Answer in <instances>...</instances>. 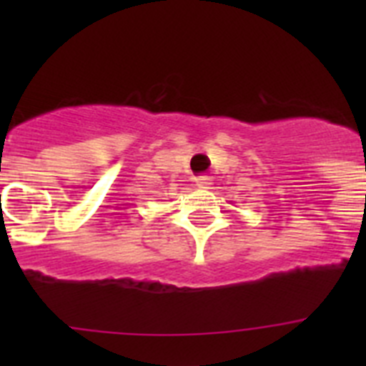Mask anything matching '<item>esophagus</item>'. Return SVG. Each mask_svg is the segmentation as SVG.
<instances>
[{"mask_svg":"<svg viewBox=\"0 0 366 366\" xmlns=\"http://www.w3.org/2000/svg\"><path fill=\"white\" fill-rule=\"evenodd\" d=\"M196 185H198L199 189H211V185H212L211 176H199V177H196Z\"/></svg>","mask_w":366,"mask_h":366,"instance_id":"1","label":"esophagus"}]
</instances>
